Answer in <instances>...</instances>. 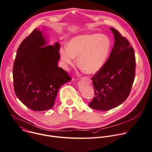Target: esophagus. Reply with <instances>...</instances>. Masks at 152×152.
Masks as SVG:
<instances>
[{"mask_svg": "<svg viewBox=\"0 0 152 152\" xmlns=\"http://www.w3.org/2000/svg\"><path fill=\"white\" fill-rule=\"evenodd\" d=\"M83 79L85 80H86V82H88V83H91V79H90V78L89 77H83Z\"/></svg>", "mask_w": 152, "mask_h": 152, "instance_id": "1", "label": "esophagus"}]
</instances>
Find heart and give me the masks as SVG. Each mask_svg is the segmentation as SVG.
I'll return each instance as SVG.
<instances>
[{
  "instance_id": "1",
  "label": "heart",
  "mask_w": 152,
  "mask_h": 152,
  "mask_svg": "<svg viewBox=\"0 0 152 152\" xmlns=\"http://www.w3.org/2000/svg\"><path fill=\"white\" fill-rule=\"evenodd\" d=\"M112 42L106 34H89L76 36L69 42L67 48L60 50L65 66H73L75 57L80 68L87 73H94L103 67L110 54Z\"/></svg>"
}]
</instances>
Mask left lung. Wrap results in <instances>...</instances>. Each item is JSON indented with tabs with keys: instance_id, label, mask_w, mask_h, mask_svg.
Here are the masks:
<instances>
[{
	"instance_id": "left-lung-1",
	"label": "left lung",
	"mask_w": 152,
	"mask_h": 152,
	"mask_svg": "<svg viewBox=\"0 0 152 152\" xmlns=\"http://www.w3.org/2000/svg\"><path fill=\"white\" fill-rule=\"evenodd\" d=\"M115 42L103 67L92 77L94 97L88 104L93 109L107 111L121 104L129 96L135 75L132 46L117 30L111 27Z\"/></svg>"
}]
</instances>
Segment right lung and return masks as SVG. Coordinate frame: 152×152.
<instances>
[{
    "label": "right lung",
    "mask_w": 152,
    "mask_h": 152,
    "mask_svg": "<svg viewBox=\"0 0 152 152\" xmlns=\"http://www.w3.org/2000/svg\"><path fill=\"white\" fill-rule=\"evenodd\" d=\"M60 45H46L42 32L34 29L19 46L13 66L14 91L21 102L36 112L51 109L59 88L72 78L58 67Z\"/></svg>",
    "instance_id": "add662e5"
}]
</instances>
